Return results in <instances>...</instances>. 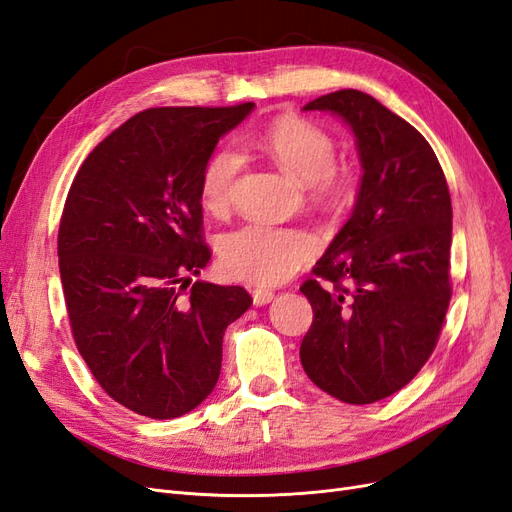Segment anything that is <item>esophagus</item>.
<instances>
[{"label":"esophagus","mask_w":512,"mask_h":512,"mask_svg":"<svg viewBox=\"0 0 512 512\" xmlns=\"http://www.w3.org/2000/svg\"><path fill=\"white\" fill-rule=\"evenodd\" d=\"M252 299H254V305H267L275 299V292L269 288H254Z\"/></svg>","instance_id":"esophagus-1"}]
</instances>
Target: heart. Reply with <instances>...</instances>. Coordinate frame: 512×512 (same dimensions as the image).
<instances>
[{"label":"heart","mask_w":512,"mask_h":512,"mask_svg":"<svg viewBox=\"0 0 512 512\" xmlns=\"http://www.w3.org/2000/svg\"><path fill=\"white\" fill-rule=\"evenodd\" d=\"M258 145L282 170L322 198L344 190V173L335 162V143L329 132L303 117L275 119L260 134ZM239 156L222 149L207 162L200 177V198L209 211H224L230 203ZM318 252V239L301 228H282L265 222L230 230L220 243L224 269L245 282L280 284Z\"/></svg>","instance_id":"obj_1"}]
</instances>
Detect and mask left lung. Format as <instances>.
<instances>
[{
	"label": "left lung",
	"mask_w": 512,
	"mask_h": 512,
	"mask_svg": "<svg viewBox=\"0 0 512 512\" xmlns=\"http://www.w3.org/2000/svg\"><path fill=\"white\" fill-rule=\"evenodd\" d=\"M303 111L346 123L363 175L348 222L314 267L331 286H301L314 309L301 365L324 393L374 404L404 389L436 348L451 301V194L423 134L376 98L342 89Z\"/></svg>",
	"instance_id": "8db88e82"
}]
</instances>
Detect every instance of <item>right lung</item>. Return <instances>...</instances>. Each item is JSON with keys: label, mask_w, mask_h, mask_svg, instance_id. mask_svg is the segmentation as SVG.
Instances as JSON below:
<instances>
[{"label": "right lung", "mask_w": 512, "mask_h": 512, "mask_svg": "<svg viewBox=\"0 0 512 512\" xmlns=\"http://www.w3.org/2000/svg\"><path fill=\"white\" fill-rule=\"evenodd\" d=\"M252 111L147 108L72 181L57 239L72 335L102 389L136 414L162 421L203 404L220 378L224 331L252 305L241 286L189 285L211 258L200 177Z\"/></svg>", "instance_id": "add662e5"}]
</instances>
